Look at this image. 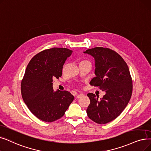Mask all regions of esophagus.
<instances>
[{
	"mask_svg": "<svg viewBox=\"0 0 151 151\" xmlns=\"http://www.w3.org/2000/svg\"><path fill=\"white\" fill-rule=\"evenodd\" d=\"M83 96V94H78L76 96V98L77 99H79V98H80Z\"/></svg>",
	"mask_w": 151,
	"mask_h": 151,
	"instance_id": "1",
	"label": "esophagus"
}]
</instances>
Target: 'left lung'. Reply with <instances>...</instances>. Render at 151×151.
I'll list each match as a JSON object with an SVG mask.
<instances>
[{
    "instance_id": "1",
    "label": "left lung",
    "mask_w": 151,
    "mask_h": 151,
    "mask_svg": "<svg viewBox=\"0 0 151 151\" xmlns=\"http://www.w3.org/2000/svg\"><path fill=\"white\" fill-rule=\"evenodd\" d=\"M83 52L95 60L96 77L90 84L106 92L100 100L99 96L87 94L90 99L87 114L93 122L106 124L119 116L130 100L133 85L129 70L123 58L110 49L97 47Z\"/></svg>"
}]
</instances>
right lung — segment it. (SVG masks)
Returning <instances> with one entry per match:
<instances>
[{"label": "right lung", "instance_id": "right-lung-1", "mask_svg": "<svg viewBox=\"0 0 151 151\" xmlns=\"http://www.w3.org/2000/svg\"><path fill=\"white\" fill-rule=\"evenodd\" d=\"M73 51L66 48L44 50L32 58L21 83L23 99L37 119L52 122L62 117L74 97L67 91H54L53 79L62 75L63 65Z\"/></svg>", "mask_w": 151, "mask_h": 151}]
</instances>
